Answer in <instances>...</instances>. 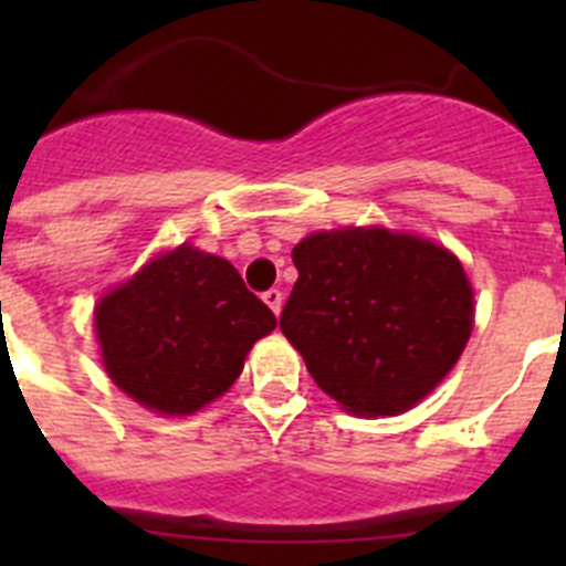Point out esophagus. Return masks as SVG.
Listing matches in <instances>:
<instances>
[{
  "label": "esophagus",
  "mask_w": 566,
  "mask_h": 566,
  "mask_svg": "<svg viewBox=\"0 0 566 566\" xmlns=\"http://www.w3.org/2000/svg\"><path fill=\"white\" fill-rule=\"evenodd\" d=\"M263 303H266L274 314H280V308H283V292H280V289H269V292L263 294Z\"/></svg>",
  "instance_id": "34e87169"
}]
</instances>
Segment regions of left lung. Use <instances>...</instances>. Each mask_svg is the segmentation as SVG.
Returning <instances> with one entry per match:
<instances>
[{"mask_svg": "<svg viewBox=\"0 0 566 566\" xmlns=\"http://www.w3.org/2000/svg\"><path fill=\"white\" fill-rule=\"evenodd\" d=\"M292 260L300 277L280 328L345 411H408L462 357L473 332V289L444 247L345 227L308 234Z\"/></svg>", "mask_w": 566, "mask_h": 566, "instance_id": "1", "label": "left lung"}]
</instances>
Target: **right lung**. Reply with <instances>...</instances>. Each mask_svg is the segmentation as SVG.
I'll use <instances>...</instances> for the list:
<instances>
[{
    "instance_id": "1",
    "label": "right lung",
    "mask_w": 566,
    "mask_h": 566,
    "mask_svg": "<svg viewBox=\"0 0 566 566\" xmlns=\"http://www.w3.org/2000/svg\"><path fill=\"white\" fill-rule=\"evenodd\" d=\"M277 317L238 269L195 247L149 260L96 306L102 363L124 394L187 417L232 388L243 359Z\"/></svg>"
}]
</instances>
